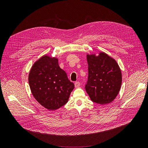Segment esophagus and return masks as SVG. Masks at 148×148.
I'll return each instance as SVG.
<instances>
[{
	"label": "esophagus",
	"instance_id": "esophagus-1",
	"mask_svg": "<svg viewBox=\"0 0 148 148\" xmlns=\"http://www.w3.org/2000/svg\"><path fill=\"white\" fill-rule=\"evenodd\" d=\"M79 86H80V83H79V82H76L75 83V86L76 88H79Z\"/></svg>",
	"mask_w": 148,
	"mask_h": 148
}]
</instances>
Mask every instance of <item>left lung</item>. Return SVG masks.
<instances>
[{"label":"left lung","mask_w":148,"mask_h":148,"mask_svg":"<svg viewBox=\"0 0 148 148\" xmlns=\"http://www.w3.org/2000/svg\"><path fill=\"white\" fill-rule=\"evenodd\" d=\"M88 79L85 86L91 100L99 104L112 102L122 84L121 70L116 60L104 52L86 55Z\"/></svg>","instance_id":"obj_1"}]
</instances>
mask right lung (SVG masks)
Wrapping results in <instances>:
<instances>
[{"mask_svg": "<svg viewBox=\"0 0 148 148\" xmlns=\"http://www.w3.org/2000/svg\"><path fill=\"white\" fill-rule=\"evenodd\" d=\"M57 57L44 55L29 71L28 82L33 96L49 110L59 109L68 102L75 85L60 68Z\"/></svg>", "mask_w": 148, "mask_h": 148, "instance_id": "add662e5", "label": "right lung"}]
</instances>
